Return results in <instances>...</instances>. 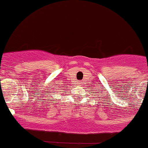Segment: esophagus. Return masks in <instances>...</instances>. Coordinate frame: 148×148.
I'll return each instance as SVG.
<instances>
[{"mask_svg": "<svg viewBox=\"0 0 148 148\" xmlns=\"http://www.w3.org/2000/svg\"><path fill=\"white\" fill-rule=\"evenodd\" d=\"M78 84H79V85H80L81 83H80V82H78Z\"/></svg>", "mask_w": 148, "mask_h": 148, "instance_id": "34e87169", "label": "esophagus"}]
</instances>
